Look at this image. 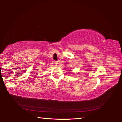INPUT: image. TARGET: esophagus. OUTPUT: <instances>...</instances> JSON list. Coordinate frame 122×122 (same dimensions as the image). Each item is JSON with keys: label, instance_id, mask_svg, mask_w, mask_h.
<instances>
[{"label": "esophagus", "instance_id": "1", "mask_svg": "<svg viewBox=\"0 0 122 122\" xmlns=\"http://www.w3.org/2000/svg\"><path fill=\"white\" fill-rule=\"evenodd\" d=\"M54 64H56V66H58V61H54Z\"/></svg>", "mask_w": 122, "mask_h": 122}]
</instances>
